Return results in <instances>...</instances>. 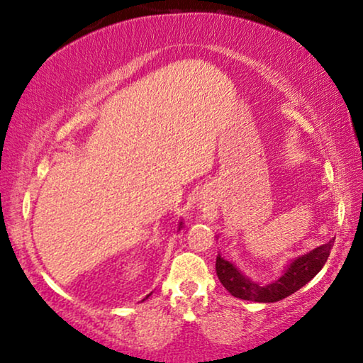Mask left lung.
<instances>
[{
	"label": "left lung",
	"instance_id": "left-lung-1",
	"mask_svg": "<svg viewBox=\"0 0 363 363\" xmlns=\"http://www.w3.org/2000/svg\"><path fill=\"white\" fill-rule=\"evenodd\" d=\"M334 240L325 245H320L314 250L287 261L277 279L259 284L251 281L240 271V267L226 261L221 255L216 256V274L218 279L231 296L240 297L242 301L252 302H277L284 297L294 294L301 287H304L312 277H315L324 267L327 257L330 255Z\"/></svg>",
	"mask_w": 363,
	"mask_h": 363
}]
</instances>
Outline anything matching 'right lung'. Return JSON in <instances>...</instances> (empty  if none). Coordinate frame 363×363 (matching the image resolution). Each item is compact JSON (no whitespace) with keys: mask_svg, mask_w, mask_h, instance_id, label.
<instances>
[{"mask_svg":"<svg viewBox=\"0 0 363 363\" xmlns=\"http://www.w3.org/2000/svg\"><path fill=\"white\" fill-rule=\"evenodd\" d=\"M182 228H183V221H180V223H178V231H180L182 230ZM148 296H150V294H148ZM147 296V297H148ZM147 297H145V299H147Z\"/></svg>","mask_w":363,"mask_h":363,"instance_id":"right-lung-1","label":"right lung"}]
</instances>
